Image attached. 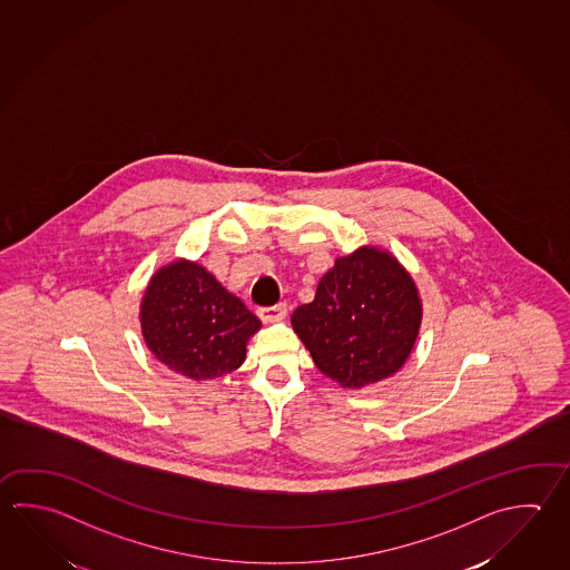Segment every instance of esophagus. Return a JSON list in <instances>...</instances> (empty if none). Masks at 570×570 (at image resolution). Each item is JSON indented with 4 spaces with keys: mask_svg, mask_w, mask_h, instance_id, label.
Wrapping results in <instances>:
<instances>
[{
    "mask_svg": "<svg viewBox=\"0 0 570 570\" xmlns=\"http://www.w3.org/2000/svg\"><path fill=\"white\" fill-rule=\"evenodd\" d=\"M288 312V304L286 302H279L276 306H266V308H259L258 316L259 321L264 323H272V321H282Z\"/></svg>",
    "mask_w": 570,
    "mask_h": 570,
    "instance_id": "esophagus-1",
    "label": "esophagus"
}]
</instances>
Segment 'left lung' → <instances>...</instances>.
Here are the masks:
<instances>
[{
    "mask_svg": "<svg viewBox=\"0 0 570 570\" xmlns=\"http://www.w3.org/2000/svg\"><path fill=\"white\" fill-rule=\"evenodd\" d=\"M420 324L413 279L397 259L375 247L336 259L314 301L292 314V326L316 366L348 389L397 373Z\"/></svg>",
    "mask_w": 570,
    "mask_h": 570,
    "instance_id": "8db88e82",
    "label": "left lung"
}]
</instances>
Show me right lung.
I'll use <instances>...</instances> for the list:
<instances>
[{
  "label": "right lung",
  "instance_id": "add662e5",
  "mask_svg": "<svg viewBox=\"0 0 570 570\" xmlns=\"http://www.w3.org/2000/svg\"><path fill=\"white\" fill-rule=\"evenodd\" d=\"M142 336L165 365L205 381L244 363L259 321L207 272L177 262L159 269L140 306Z\"/></svg>",
  "mask_w": 570,
  "mask_h": 570
}]
</instances>
